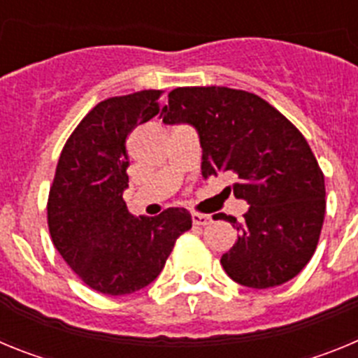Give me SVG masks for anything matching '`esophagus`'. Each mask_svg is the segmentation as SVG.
I'll use <instances>...</instances> for the list:
<instances>
[{"instance_id":"obj_1","label":"esophagus","mask_w":358,"mask_h":358,"mask_svg":"<svg viewBox=\"0 0 358 358\" xmlns=\"http://www.w3.org/2000/svg\"><path fill=\"white\" fill-rule=\"evenodd\" d=\"M192 220H194L195 226H208L211 222L210 215H202V213H194L192 215Z\"/></svg>"}]
</instances>
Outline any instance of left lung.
<instances>
[{"label":"left lung","instance_id":"obj_1","mask_svg":"<svg viewBox=\"0 0 358 358\" xmlns=\"http://www.w3.org/2000/svg\"><path fill=\"white\" fill-rule=\"evenodd\" d=\"M166 125L189 123L202 147V177L229 173L227 186L249 204L242 222L218 213L238 231L220 264L251 289L287 283L314 256L321 235L324 176L305 136L264 98L220 85L177 87L161 110Z\"/></svg>","mask_w":358,"mask_h":358}]
</instances>
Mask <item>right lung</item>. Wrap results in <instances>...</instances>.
<instances>
[{"label": "right lung", "mask_w": 358, "mask_h": 358, "mask_svg": "<svg viewBox=\"0 0 358 358\" xmlns=\"http://www.w3.org/2000/svg\"><path fill=\"white\" fill-rule=\"evenodd\" d=\"M161 93L145 90L96 103L66 141L50 188L53 245L85 285L107 296L152 283L176 240L192 227L185 208L138 218L123 201L129 188L125 143L132 129L159 113Z\"/></svg>", "instance_id": "add662e5"}]
</instances>
